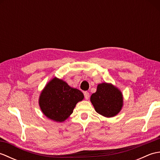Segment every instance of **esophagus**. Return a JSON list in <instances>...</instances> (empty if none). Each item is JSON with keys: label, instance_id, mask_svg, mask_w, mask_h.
I'll use <instances>...</instances> for the list:
<instances>
[{"label": "esophagus", "instance_id": "34e87169", "mask_svg": "<svg viewBox=\"0 0 160 160\" xmlns=\"http://www.w3.org/2000/svg\"><path fill=\"white\" fill-rule=\"evenodd\" d=\"M84 98H85L86 100H89V93L87 92V91H85V92L84 93Z\"/></svg>", "mask_w": 160, "mask_h": 160}]
</instances>
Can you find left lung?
Segmentation results:
<instances>
[{
    "mask_svg": "<svg viewBox=\"0 0 160 160\" xmlns=\"http://www.w3.org/2000/svg\"><path fill=\"white\" fill-rule=\"evenodd\" d=\"M95 110L106 118L118 115L123 107V95L118 87L111 83L98 84L96 92L90 98Z\"/></svg>",
    "mask_w": 160,
    "mask_h": 160,
    "instance_id": "obj_1",
    "label": "left lung"
}]
</instances>
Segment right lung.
I'll use <instances>...</instances> for the list:
<instances>
[{
	"label": "right lung",
	"mask_w": 160,
	"mask_h": 160,
	"mask_svg": "<svg viewBox=\"0 0 160 160\" xmlns=\"http://www.w3.org/2000/svg\"><path fill=\"white\" fill-rule=\"evenodd\" d=\"M83 99L84 94L80 90L54 77L42 90L38 103L42 113L47 118L62 122L72 114L78 102Z\"/></svg>",
	"instance_id": "1"
}]
</instances>
